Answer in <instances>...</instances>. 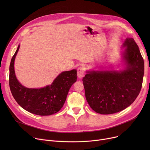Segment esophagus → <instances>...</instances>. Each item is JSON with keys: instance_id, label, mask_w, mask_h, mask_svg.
I'll return each mask as SVG.
<instances>
[{"instance_id": "1", "label": "esophagus", "mask_w": 150, "mask_h": 150, "mask_svg": "<svg viewBox=\"0 0 150 150\" xmlns=\"http://www.w3.org/2000/svg\"><path fill=\"white\" fill-rule=\"evenodd\" d=\"M84 71L83 67H80L77 69V76L79 78H81L84 76Z\"/></svg>"}]
</instances>
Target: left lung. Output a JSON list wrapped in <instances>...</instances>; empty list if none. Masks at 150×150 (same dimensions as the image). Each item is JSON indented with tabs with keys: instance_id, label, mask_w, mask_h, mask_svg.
I'll return each instance as SVG.
<instances>
[{
	"instance_id": "8db88e82",
	"label": "left lung",
	"mask_w": 150,
	"mask_h": 150,
	"mask_svg": "<svg viewBox=\"0 0 150 150\" xmlns=\"http://www.w3.org/2000/svg\"><path fill=\"white\" fill-rule=\"evenodd\" d=\"M124 59L127 67L120 72H88L83 78L85 96L97 113L111 114L131 105L140 92L144 74V61L132 38H127Z\"/></svg>"
}]
</instances>
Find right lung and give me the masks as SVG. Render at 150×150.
I'll return each instance as SVG.
<instances>
[{"label": "right lung", "mask_w": 150, "mask_h": 150, "mask_svg": "<svg viewBox=\"0 0 150 150\" xmlns=\"http://www.w3.org/2000/svg\"><path fill=\"white\" fill-rule=\"evenodd\" d=\"M20 45L11 60L9 84L17 103L26 111L39 115H50L58 112L64 105L68 92L76 81V70L60 74L50 86L41 89L27 88L19 83L15 75L14 62Z\"/></svg>", "instance_id": "obj_1"}]
</instances>
